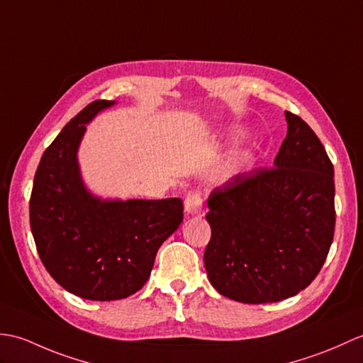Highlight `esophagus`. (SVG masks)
I'll return each instance as SVG.
<instances>
[{
	"instance_id": "34e87169",
	"label": "esophagus",
	"mask_w": 363,
	"mask_h": 363,
	"mask_svg": "<svg viewBox=\"0 0 363 363\" xmlns=\"http://www.w3.org/2000/svg\"><path fill=\"white\" fill-rule=\"evenodd\" d=\"M185 213L187 215H201L202 212V198L201 193L190 191L185 196Z\"/></svg>"
}]
</instances>
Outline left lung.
I'll return each mask as SVG.
<instances>
[{"mask_svg": "<svg viewBox=\"0 0 363 363\" xmlns=\"http://www.w3.org/2000/svg\"><path fill=\"white\" fill-rule=\"evenodd\" d=\"M274 167L235 176L208 196L204 264L221 296L249 305L297 296L322 269L334 238V167L298 116Z\"/></svg>", "mask_w": 363, "mask_h": 363, "instance_id": "1", "label": "left lung"}]
</instances>
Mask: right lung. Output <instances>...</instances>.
Here are the masks:
<instances>
[{"label": "right lung", "mask_w": 363, "mask_h": 363, "mask_svg": "<svg viewBox=\"0 0 363 363\" xmlns=\"http://www.w3.org/2000/svg\"><path fill=\"white\" fill-rule=\"evenodd\" d=\"M116 105L96 100L65 125L41 156L29 202L41 263L74 296L111 301L136 294L161 244L178 230L181 198L104 199L88 190L79 165L86 123Z\"/></svg>", "instance_id": "1"}]
</instances>
